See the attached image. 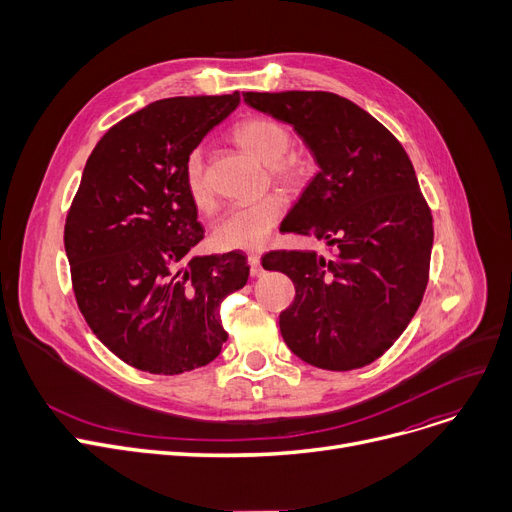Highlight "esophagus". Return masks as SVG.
I'll list each match as a JSON object with an SVG mask.
<instances>
[{"mask_svg":"<svg viewBox=\"0 0 512 512\" xmlns=\"http://www.w3.org/2000/svg\"><path fill=\"white\" fill-rule=\"evenodd\" d=\"M249 267H251V276H259L261 274V257L257 253L249 255Z\"/></svg>","mask_w":512,"mask_h":512,"instance_id":"1","label":"esophagus"}]
</instances>
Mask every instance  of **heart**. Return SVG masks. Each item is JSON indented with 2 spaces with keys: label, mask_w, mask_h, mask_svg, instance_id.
Segmentation results:
<instances>
[{
  "label": "heart",
  "mask_w": 512,
  "mask_h": 512,
  "mask_svg": "<svg viewBox=\"0 0 512 512\" xmlns=\"http://www.w3.org/2000/svg\"><path fill=\"white\" fill-rule=\"evenodd\" d=\"M236 143L270 164L274 182L294 191L307 178V164L290 147V132L272 118H249L234 128ZM186 193L199 211L213 209V191L205 176L201 151H193L184 161ZM284 213V199L278 193H267L255 201L240 203L228 209L213 226V242L224 251H259L270 240Z\"/></svg>",
  "instance_id": "heart-1"
}]
</instances>
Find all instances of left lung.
<instances>
[{
    "label": "left lung",
    "mask_w": 512,
    "mask_h": 512,
    "mask_svg": "<svg viewBox=\"0 0 512 512\" xmlns=\"http://www.w3.org/2000/svg\"><path fill=\"white\" fill-rule=\"evenodd\" d=\"M255 110L290 124L319 172L282 222L326 240L332 257L270 251L265 270L297 294L280 332L305 363L348 371L380 359L421 305L434 245L411 159L394 134L353 101L326 91L245 93Z\"/></svg>",
    "instance_id": "obj_1"
}]
</instances>
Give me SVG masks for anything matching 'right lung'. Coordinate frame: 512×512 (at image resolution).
Listing matches in <instances>:
<instances>
[{
  "label": "right lung",
  "instance_id": "1",
  "mask_svg": "<svg viewBox=\"0 0 512 512\" xmlns=\"http://www.w3.org/2000/svg\"><path fill=\"white\" fill-rule=\"evenodd\" d=\"M240 103L170 97L107 130L72 199L64 247L74 297L93 334L141 371L176 375L211 363L228 334L220 305L249 280L232 251L186 261L205 232L184 161Z\"/></svg>",
  "mask_w": 512,
  "mask_h": 512
}]
</instances>
